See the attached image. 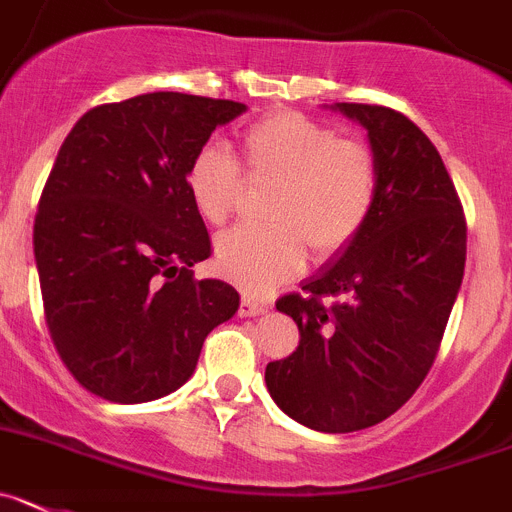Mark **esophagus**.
Returning a JSON list of instances; mask_svg holds the SVG:
<instances>
[{
  "label": "esophagus",
  "mask_w": 512,
  "mask_h": 512,
  "mask_svg": "<svg viewBox=\"0 0 512 512\" xmlns=\"http://www.w3.org/2000/svg\"><path fill=\"white\" fill-rule=\"evenodd\" d=\"M265 310H267V305L262 303V300L250 298V295H242L240 310H237V313H240V318H250V315L265 313Z\"/></svg>",
  "instance_id": "1"
}]
</instances>
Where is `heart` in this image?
<instances>
[{
    "mask_svg": "<svg viewBox=\"0 0 512 512\" xmlns=\"http://www.w3.org/2000/svg\"><path fill=\"white\" fill-rule=\"evenodd\" d=\"M250 179H275L267 227H237L214 247V265L229 283L267 293L295 278L305 245L318 260L346 250L364 232L379 202L381 164L364 138L338 136L298 111L257 118L237 136ZM186 191L207 224H222L242 191V171L227 146L207 141L184 174Z\"/></svg>",
    "mask_w": 512,
    "mask_h": 512,
    "instance_id": "b5f03b06",
    "label": "heart"
}]
</instances>
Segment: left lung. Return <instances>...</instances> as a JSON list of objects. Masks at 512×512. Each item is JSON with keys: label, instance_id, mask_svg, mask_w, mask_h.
Wrapping results in <instances>:
<instances>
[{"label": "left lung", "instance_id": "1", "mask_svg": "<svg viewBox=\"0 0 512 512\" xmlns=\"http://www.w3.org/2000/svg\"><path fill=\"white\" fill-rule=\"evenodd\" d=\"M333 108L369 131L379 202L303 293L275 303L298 323L300 343L267 364L265 381L295 422L343 434L391 417L432 369L465 275L467 222L442 156L404 113Z\"/></svg>", "mask_w": 512, "mask_h": 512}]
</instances>
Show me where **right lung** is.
Wrapping results in <instances>:
<instances>
[{"instance_id":"1","label":"right lung","mask_w":512,"mask_h":512,"mask_svg":"<svg viewBox=\"0 0 512 512\" xmlns=\"http://www.w3.org/2000/svg\"><path fill=\"white\" fill-rule=\"evenodd\" d=\"M240 113L234 100L146 93L90 108L60 146L32 240L50 338L90 394H171L240 308L232 285L194 280L212 242L184 184L194 151Z\"/></svg>"}]
</instances>
